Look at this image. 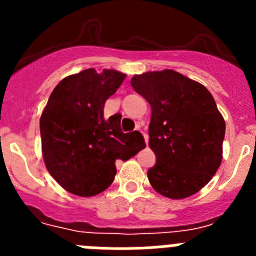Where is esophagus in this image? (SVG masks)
I'll return each instance as SVG.
<instances>
[{
    "label": "esophagus",
    "mask_w": 256,
    "mask_h": 256,
    "mask_svg": "<svg viewBox=\"0 0 256 256\" xmlns=\"http://www.w3.org/2000/svg\"><path fill=\"white\" fill-rule=\"evenodd\" d=\"M137 130H138L140 132H141L142 134H144V142H146V144H148V134H146V132H144V130H141V126H137Z\"/></svg>",
    "instance_id": "34e87169"
}]
</instances>
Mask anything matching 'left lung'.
Returning <instances> with one entry per match:
<instances>
[{"mask_svg":"<svg viewBox=\"0 0 256 256\" xmlns=\"http://www.w3.org/2000/svg\"><path fill=\"white\" fill-rule=\"evenodd\" d=\"M130 84L151 106L148 144L156 162L148 177L169 198L200 191L222 162L224 119L206 87L165 69L134 76Z\"/></svg>","mask_w":256,"mask_h":256,"instance_id":"8db88e82","label":"left lung"}]
</instances>
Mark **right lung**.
Here are the masks:
<instances>
[{"mask_svg": "<svg viewBox=\"0 0 256 256\" xmlns=\"http://www.w3.org/2000/svg\"><path fill=\"white\" fill-rule=\"evenodd\" d=\"M126 74L94 68L64 78L50 96L40 120L47 170L62 188L90 198L105 191L116 174V160L146 148L137 130L123 133L122 115L104 118V106Z\"/></svg>", "mask_w": 256, "mask_h": 256, "instance_id": "obj_1", "label": "right lung"}]
</instances>
